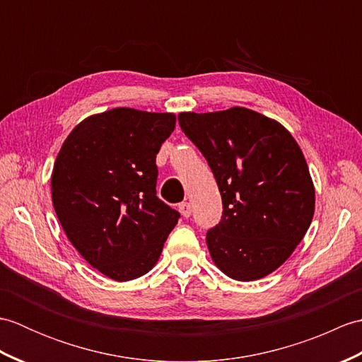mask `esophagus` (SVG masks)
I'll use <instances>...</instances> for the list:
<instances>
[{"label": "esophagus", "mask_w": 362, "mask_h": 362, "mask_svg": "<svg viewBox=\"0 0 362 362\" xmlns=\"http://www.w3.org/2000/svg\"><path fill=\"white\" fill-rule=\"evenodd\" d=\"M179 211L182 213L183 218H189L191 216V205H189V202H182L179 205Z\"/></svg>", "instance_id": "34e87169"}]
</instances>
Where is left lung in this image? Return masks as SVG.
<instances>
[{
    "instance_id": "1",
    "label": "left lung",
    "mask_w": 362,
    "mask_h": 362,
    "mask_svg": "<svg viewBox=\"0 0 362 362\" xmlns=\"http://www.w3.org/2000/svg\"><path fill=\"white\" fill-rule=\"evenodd\" d=\"M179 124L209 161L221 191L222 219L206 232L213 263L238 281L272 274L303 240L316 205L294 136L245 107L182 112Z\"/></svg>"
}]
</instances>
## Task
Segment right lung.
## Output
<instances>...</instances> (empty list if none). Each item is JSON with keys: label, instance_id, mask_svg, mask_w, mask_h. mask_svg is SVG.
<instances>
[{"label": "right lung", "instance_id": "obj_1", "mask_svg": "<svg viewBox=\"0 0 362 362\" xmlns=\"http://www.w3.org/2000/svg\"><path fill=\"white\" fill-rule=\"evenodd\" d=\"M174 129V113L117 107L81 121L57 153L51 196L60 226L115 281L149 272L179 221L156 191V157Z\"/></svg>", "mask_w": 362, "mask_h": 362}]
</instances>
